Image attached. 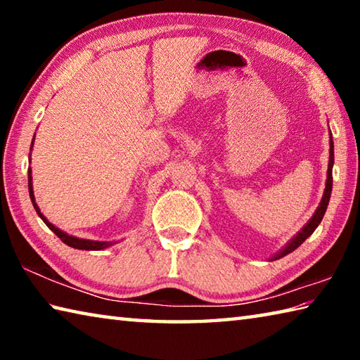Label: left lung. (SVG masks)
<instances>
[{
	"label": "left lung",
	"instance_id": "1",
	"mask_svg": "<svg viewBox=\"0 0 360 360\" xmlns=\"http://www.w3.org/2000/svg\"><path fill=\"white\" fill-rule=\"evenodd\" d=\"M332 167H333V141L330 139V160H328V169H327V182H326V192H324V197H322V202L319 205V208L316 210L314 216L311 217V221H309L307 225H304L303 230L298 233L294 240H292L288 246H285L281 252L275 255V259H281L284 255H288L289 252L295 251V249L302 245V243L308 238V236L313 235V231L318 229V225L321 224L322 217L326 214V210H327V205H328V200H330V193H332Z\"/></svg>",
	"mask_w": 360,
	"mask_h": 360
}]
</instances>
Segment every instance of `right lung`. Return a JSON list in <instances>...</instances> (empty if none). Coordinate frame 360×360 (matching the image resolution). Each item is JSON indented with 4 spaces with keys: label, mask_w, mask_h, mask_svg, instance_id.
Returning <instances> with one entry per match:
<instances>
[{
    "label": "right lung",
    "mask_w": 360,
    "mask_h": 360,
    "mask_svg": "<svg viewBox=\"0 0 360 360\" xmlns=\"http://www.w3.org/2000/svg\"><path fill=\"white\" fill-rule=\"evenodd\" d=\"M28 191H30V198H32L36 212H38L39 217L42 219V221H44V224L47 225V227L51 229L53 233H56L58 238L65 243V245H68L70 248H75V249H85V251H100V249H105V248L112 245V243H105V241H90V240L76 238V236H71L68 233H65V231H62L60 229L53 227V225L49 222L44 216L41 214L38 205L34 203V195H33V187H32V173H30V169H28Z\"/></svg>",
    "instance_id": "right-lung-1"
}]
</instances>
